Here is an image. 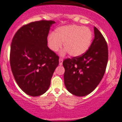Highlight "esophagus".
Here are the masks:
<instances>
[{
  "instance_id": "esophagus-1",
  "label": "esophagus",
  "mask_w": 122,
  "mask_h": 122,
  "mask_svg": "<svg viewBox=\"0 0 122 122\" xmlns=\"http://www.w3.org/2000/svg\"><path fill=\"white\" fill-rule=\"evenodd\" d=\"M62 62H63V58H60V59H59V65H62Z\"/></svg>"
}]
</instances>
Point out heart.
<instances>
[{"label": "heart", "instance_id": "1", "mask_svg": "<svg viewBox=\"0 0 122 122\" xmlns=\"http://www.w3.org/2000/svg\"><path fill=\"white\" fill-rule=\"evenodd\" d=\"M93 34L89 28L76 25L61 26L47 37L49 48L56 52L62 47V54L69 53L71 56L79 57L88 51L91 46Z\"/></svg>", "mask_w": 122, "mask_h": 122}]
</instances>
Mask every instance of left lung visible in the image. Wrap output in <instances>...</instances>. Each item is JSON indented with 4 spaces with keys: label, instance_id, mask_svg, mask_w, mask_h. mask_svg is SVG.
<instances>
[{
    "label": "left lung",
    "instance_id": "8db88e82",
    "mask_svg": "<svg viewBox=\"0 0 122 122\" xmlns=\"http://www.w3.org/2000/svg\"><path fill=\"white\" fill-rule=\"evenodd\" d=\"M94 40L82 56L63 61L64 84L67 90L77 96L93 91L104 75L108 58L107 42L102 33L94 27Z\"/></svg>",
    "mask_w": 122,
    "mask_h": 122
}]
</instances>
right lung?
<instances>
[{
  "instance_id": "right-lung-1",
  "label": "right lung",
  "mask_w": 122,
  "mask_h": 122,
  "mask_svg": "<svg viewBox=\"0 0 122 122\" xmlns=\"http://www.w3.org/2000/svg\"><path fill=\"white\" fill-rule=\"evenodd\" d=\"M52 20L33 22L15 33L11 45L10 65L18 86L26 94L38 96L47 91L59 57L47 46Z\"/></svg>"
}]
</instances>
